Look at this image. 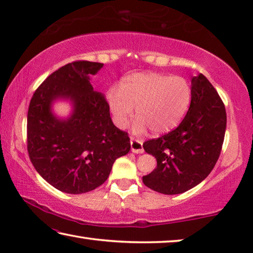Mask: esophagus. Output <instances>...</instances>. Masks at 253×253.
I'll list each match as a JSON object with an SVG mask.
<instances>
[{
    "label": "esophagus",
    "mask_w": 253,
    "mask_h": 253,
    "mask_svg": "<svg viewBox=\"0 0 253 253\" xmlns=\"http://www.w3.org/2000/svg\"><path fill=\"white\" fill-rule=\"evenodd\" d=\"M130 146H131L132 153H135V154H143L144 153L142 140L134 138V137H130Z\"/></svg>",
    "instance_id": "esophagus-1"
}]
</instances>
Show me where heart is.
<instances>
[{
    "label": "heart",
    "mask_w": 253,
    "mask_h": 253,
    "mask_svg": "<svg viewBox=\"0 0 253 253\" xmlns=\"http://www.w3.org/2000/svg\"><path fill=\"white\" fill-rule=\"evenodd\" d=\"M107 98L118 127L127 126L136 107L138 118L134 131L142 134L149 128L154 134H163L176 127L185 116L192 88L183 77L147 72L129 76L121 89H110Z\"/></svg>",
    "instance_id": "b5f03b06"
}]
</instances>
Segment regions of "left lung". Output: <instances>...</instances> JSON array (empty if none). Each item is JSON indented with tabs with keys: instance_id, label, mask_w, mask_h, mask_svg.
Segmentation results:
<instances>
[{
	"instance_id": "left-lung-1",
	"label": "left lung",
	"mask_w": 253,
	"mask_h": 253,
	"mask_svg": "<svg viewBox=\"0 0 253 253\" xmlns=\"http://www.w3.org/2000/svg\"><path fill=\"white\" fill-rule=\"evenodd\" d=\"M225 127V107L215 88L202 74L193 77L191 105L182 123L143 144L157 161V168L143 176L145 185L168 195L198 185L219 160Z\"/></svg>"
}]
</instances>
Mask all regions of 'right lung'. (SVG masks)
Returning a JSON list of instances; mask_svg holds the SVG:
<instances>
[{
  "mask_svg": "<svg viewBox=\"0 0 253 253\" xmlns=\"http://www.w3.org/2000/svg\"><path fill=\"white\" fill-rule=\"evenodd\" d=\"M102 66L85 60L68 63L52 72L30 101V161L46 182L65 193H87L100 186L114 162L130 149L128 132L114 125L108 101L89 83V76ZM57 97L74 101V114L67 121L50 113V102Z\"/></svg>",
  "mask_w": 253,
  "mask_h": 253,
  "instance_id": "1",
  "label": "right lung"
}]
</instances>
